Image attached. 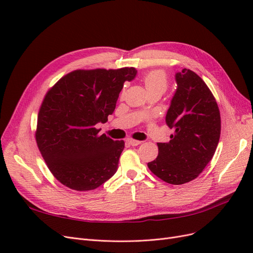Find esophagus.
<instances>
[{
    "instance_id": "1",
    "label": "esophagus",
    "mask_w": 253,
    "mask_h": 253,
    "mask_svg": "<svg viewBox=\"0 0 253 253\" xmlns=\"http://www.w3.org/2000/svg\"><path fill=\"white\" fill-rule=\"evenodd\" d=\"M126 142H127L128 144L133 145V147H136V145H139L142 141H140V140H135V139H132V138H128V139H126Z\"/></svg>"
}]
</instances>
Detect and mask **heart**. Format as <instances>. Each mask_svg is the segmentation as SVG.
Returning <instances> with one entry per match:
<instances>
[{"label": "heart", "instance_id": "heart-1", "mask_svg": "<svg viewBox=\"0 0 253 253\" xmlns=\"http://www.w3.org/2000/svg\"><path fill=\"white\" fill-rule=\"evenodd\" d=\"M142 80L148 91L154 89H160L165 91L168 85L167 76L162 71H151L143 76Z\"/></svg>", "mask_w": 253, "mask_h": 253}]
</instances>
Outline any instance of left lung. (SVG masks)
<instances>
[{
  "label": "left lung",
  "mask_w": 253,
  "mask_h": 253,
  "mask_svg": "<svg viewBox=\"0 0 253 253\" xmlns=\"http://www.w3.org/2000/svg\"><path fill=\"white\" fill-rule=\"evenodd\" d=\"M176 90L166 115L174 133L158 142V156L148 164L157 177L172 185L195 179L209 164L219 140L217 103L203 79L183 68L175 74Z\"/></svg>",
  "instance_id": "1"
}]
</instances>
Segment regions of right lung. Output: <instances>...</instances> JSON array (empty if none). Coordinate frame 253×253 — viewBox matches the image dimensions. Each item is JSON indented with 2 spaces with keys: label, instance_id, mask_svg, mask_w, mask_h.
Masks as SVG:
<instances>
[{
  "label": "right lung",
  "instance_id": "add662e5",
  "mask_svg": "<svg viewBox=\"0 0 253 253\" xmlns=\"http://www.w3.org/2000/svg\"><path fill=\"white\" fill-rule=\"evenodd\" d=\"M136 75L134 67L74 71L45 96L36 140L48 169L64 186L94 190L116 173L125 141L99 136L95 126L108 121L124 83Z\"/></svg>",
  "mask_w": 253,
  "mask_h": 253
}]
</instances>
